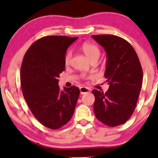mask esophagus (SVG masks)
I'll return each mask as SVG.
<instances>
[{"instance_id":"obj_1","label":"esophagus","mask_w":158,"mask_h":158,"mask_svg":"<svg viewBox=\"0 0 158 158\" xmlns=\"http://www.w3.org/2000/svg\"><path fill=\"white\" fill-rule=\"evenodd\" d=\"M80 91L81 94H85L86 93H89L90 91V88L88 87H81L80 88Z\"/></svg>"}]
</instances>
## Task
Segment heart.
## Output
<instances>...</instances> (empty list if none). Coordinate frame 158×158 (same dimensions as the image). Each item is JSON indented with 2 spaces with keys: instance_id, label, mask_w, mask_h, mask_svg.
Wrapping results in <instances>:
<instances>
[{
  "instance_id": "b5f03b06",
  "label": "heart",
  "mask_w": 158,
  "mask_h": 158,
  "mask_svg": "<svg viewBox=\"0 0 158 158\" xmlns=\"http://www.w3.org/2000/svg\"><path fill=\"white\" fill-rule=\"evenodd\" d=\"M81 49L90 61L93 60H98L101 52L100 49L96 44H92V43L85 42L81 45ZM71 57H72V53H71V52H68L66 54L65 57H64V62L66 64H68L70 62Z\"/></svg>"
}]
</instances>
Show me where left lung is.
I'll return each mask as SVG.
<instances>
[{
  "instance_id": "obj_1",
  "label": "left lung",
  "mask_w": 158,
  "mask_h": 158,
  "mask_svg": "<svg viewBox=\"0 0 158 158\" xmlns=\"http://www.w3.org/2000/svg\"><path fill=\"white\" fill-rule=\"evenodd\" d=\"M106 52L104 76L109 85L106 92L92 90L96 118L107 126L116 127L131 117L139 96L143 73L132 46L124 39L111 34L93 35Z\"/></svg>"
}]
</instances>
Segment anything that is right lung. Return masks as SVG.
<instances>
[{
    "mask_svg": "<svg viewBox=\"0 0 158 158\" xmlns=\"http://www.w3.org/2000/svg\"><path fill=\"white\" fill-rule=\"evenodd\" d=\"M77 37L47 36L31 45L21 68L23 95L31 113L42 125L57 129L71 119L80 94L76 86L58 85L65 68L67 49Z\"/></svg>",
    "mask_w": 158,
    "mask_h": 158,
    "instance_id": "obj_1",
    "label": "right lung"
}]
</instances>
